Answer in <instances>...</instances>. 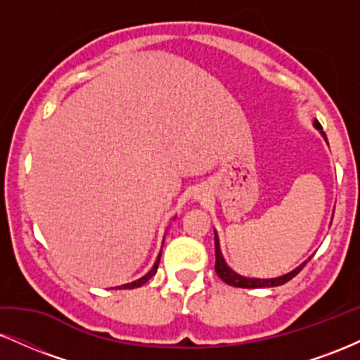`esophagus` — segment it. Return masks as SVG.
<instances>
[{"mask_svg": "<svg viewBox=\"0 0 360 360\" xmlns=\"http://www.w3.org/2000/svg\"><path fill=\"white\" fill-rule=\"evenodd\" d=\"M200 198H201V196H198V200H200Z\"/></svg>", "mask_w": 360, "mask_h": 360, "instance_id": "obj_1", "label": "esophagus"}]
</instances>
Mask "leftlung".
<instances>
[{"label":"left lung","instance_id":"left-lung-1","mask_svg":"<svg viewBox=\"0 0 360 360\" xmlns=\"http://www.w3.org/2000/svg\"><path fill=\"white\" fill-rule=\"evenodd\" d=\"M313 127L316 128L318 131L321 134V137L325 139V142L328 143V140H326V135L323 131V128H321L320 123H318V120L313 122ZM332 225V223H330ZM214 255H217V262H214V271H217L218 278L221 281H225L226 284H230V286L233 288H247V289H252V288H274V286H281V284L288 283V281H291L295 278L298 272L303 269L304 266L308 264V260L311 257H308L304 262H301L296 269H292L291 272H288V274H283V276H278V278H269V279H260V278H245V276L238 274V272H235L232 267H229V264L225 262V259H223V254H221V249H220V238H218V233L217 230H214Z\"/></svg>","mask_w":360,"mask_h":360}]
</instances>
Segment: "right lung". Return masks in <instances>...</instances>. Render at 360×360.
<instances>
[{
    "label": "right lung",
    "instance_id": "obj_1",
    "mask_svg": "<svg viewBox=\"0 0 360 360\" xmlns=\"http://www.w3.org/2000/svg\"><path fill=\"white\" fill-rule=\"evenodd\" d=\"M160 255H162V249H160V252H159V255H157V259H155V262H154V266H152V269L147 272L146 276H142V278L140 279H137V281H131V283H127V284H122V286H117L118 289H134V288H140V286H143V284L147 283L148 279L152 278V276L155 274L157 272V267H159V262H160Z\"/></svg>",
    "mask_w": 360,
    "mask_h": 360
}]
</instances>
